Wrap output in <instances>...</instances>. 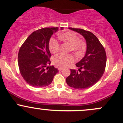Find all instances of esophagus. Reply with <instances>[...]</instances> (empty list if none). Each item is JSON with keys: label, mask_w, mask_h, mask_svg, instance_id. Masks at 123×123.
Listing matches in <instances>:
<instances>
[{"label": "esophagus", "mask_w": 123, "mask_h": 123, "mask_svg": "<svg viewBox=\"0 0 123 123\" xmlns=\"http://www.w3.org/2000/svg\"><path fill=\"white\" fill-rule=\"evenodd\" d=\"M62 69H64V68H62V67H59V68H58V70H59V71H62Z\"/></svg>", "instance_id": "esophagus-1"}]
</instances>
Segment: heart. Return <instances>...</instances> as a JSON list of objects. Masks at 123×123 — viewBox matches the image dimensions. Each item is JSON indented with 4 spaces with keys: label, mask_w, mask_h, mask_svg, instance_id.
Wrapping results in <instances>:
<instances>
[{
    "label": "heart",
    "mask_w": 123,
    "mask_h": 123,
    "mask_svg": "<svg viewBox=\"0 0 123 123\" xmlns=\"http://www.w3.org/2000/svg\"><path fill=\"white\" fill-rule=\"evenodd\" d=\"M58 37L69 46V51H73L79 56H81L85 54L86 50V43L83 39L79 38L76 33L67 31L59 34ZM49 48L52 54H56L59 52L60 44L55 39L51 38L49 41ZM74 61V58L72 55H58L53 58V63L58 67H65Z\"/></svg>",
    "instance_id": "1"
}]
</instances>
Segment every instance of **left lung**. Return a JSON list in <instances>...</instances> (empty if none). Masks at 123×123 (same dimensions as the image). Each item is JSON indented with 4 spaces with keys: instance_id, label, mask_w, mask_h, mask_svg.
<instances>
[{
    "instance_id": "obj_1",
    "label": "left lung",
    "mask_w": 123,
    "mask_h": 123,
    "mask_svg": "<svg viewBox=\"0 0 123 123\" xmlns=\"http://www.w3.org/2000/svg\"><path fill=\"white\" fill-rule=\"evenodd\" d=\"M69 29L82 35L86 41L85 56L75 64L79 71L71 69V74L67 77V85L77 89H86L96 84L104 74L106 63L105 49L98 38L92 33L80 28Z\"/></svg>"
}]
</instances>
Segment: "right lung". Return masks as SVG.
<instances>
[{"label": "right lung", "mask_w": 123, "mask_h": 123, "mask_svg": "<svg viewBox=\"0 0 123 123\" xmlns=\"http://www.w3.org/2000/svg\"><path fill=\"white\" fill-rule=\"evenodd\" d=\"M61 27V30H62ZM58 27H48L33 32L22 44L18 52V66L25 81L36 87L48 86L58 69L50 65L49 43Z\"/></svg>", "instance_id": "obj_1"}]
</instances>
